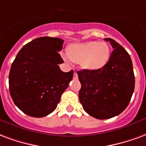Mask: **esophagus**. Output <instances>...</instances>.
Returning a JSON list of instances; mask_svg holds the SVG:
<instances>
[{"mask_svg": "<svg viewBox=\"0 0 146 146\" xmlns=\"http://www.w3.org/2000/svg\"><path fill=\"white\" fill-rule=\"evenodd\" d=\"M74 79H78V74L77 72H74Z\"/></svg>", "mask_w": 146, "mask_h": 146, "instance_id": "34e87169", "label": "esophagus"}]
</instances>
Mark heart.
I'll return each mask as SVG.
<instances>
[{"label": "heart", "instance_id": "obj_1", "mask_svg": "<svg viewBox=\"0 0 146 146\" xmlns=\"http://www.w3.org/2000/svg\"><path fill=\"white\" fill-rule=\"evenodd\" d=\"M67 56L72 62L80 64L89 72H98L104 68L110 58V48L104 41H88L74 43L66 49Z\"/></svg>", "mask_w": 146, "mask_h": 146}]
</instances>
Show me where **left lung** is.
<instances>
[{"label": "left lung", "mask_w": 146, "mask_h": 146, "mask_svg": "<svg viewBox=\"0 0 146 146\" xmlns=\"http://www.w3.org/2000/svg\"><path fill=\"white\" fill-rule=\"evenodd\" d=\"M109 41L113 48L106 67L98 72H77L81 82L79 101L84 110L96 119H109L126 109L135 89L131 59L125 49L115 40Z\"/></svg>", "instance_id": "left-lung-1"}]
</instances>
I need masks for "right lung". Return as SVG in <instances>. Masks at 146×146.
<instances>
[{
    "mask_svg": "<svg viewBox=\"0 0 146 146\" xmlns=\"http://www.w3.org/2000/svg\"><path fill=\"white\" fill-rule=\"evenodd\" d=\"M64 40L43 36L25 44L17 54L9 73V91L14 103L31 117H42L57 108L72 80L74 71L64 72L59 54Z\"/></svg>",
    "mask_w": 146,
    "mask_h": 146,
    "instance_id": "obj_1",
    "label": "right lung"
}]
</instances>
